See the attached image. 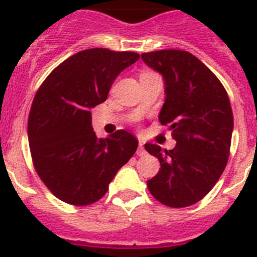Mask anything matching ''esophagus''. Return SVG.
<instances>
[{"mask_svg":"<svg viewBox=\"0 0 257 257\" xmlns=\"http://www.w3.org/2000/svg\"><path fill=\"white\" fill-rule=\"evenodd\" d=\"M145 153H147V151H145L144 148V144L140 143V144H139V149H137V155H139V156H145Z\"/></svg>","mask_w":257,"mask_h":257,"instance_id":"obj_1","label":"esophagus"}]
</instances>
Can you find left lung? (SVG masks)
<instances>
[{
	"label": "left lung",
	"mask_w": 257,
	"mask_h": 257,
	"mask_svg": "<svg viewBox=\"0 0 257 257\" xmlns=\"http://www.w3.org/2000/svg\"><path fill=\"white\" fill-rule=\"evenodd\" d=\"M143 61L164 78L165 101L159 114L169 124L176 147L145 149L160 161L157 175L147 181L156 200L172 208L189 207L211 191L227 165L233 114L219 78L185 50H156Z\"/></svg>",
	"instance_id": "obj_1"
}]
</instances>
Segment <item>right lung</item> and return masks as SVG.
Wrapping results in <instances>:
<instances>
[{
  "instance_id": "obj_1",
  "label": "right lung",
  "mask_w": 257,
  "mask_h": 257,
  "mask_svg": "<svg viewBox=\"0 0 257 257\" xmlns=\"http://www.w3.org/2000/svg\"><path fill=\"white\" fill-rule=\"evenodd\" d=\"M139 58L133 52L82 50L38 89L28 121L30 153L40 179L57 199L72 205L100 200L136 152L139 141L122 129L98 139L90 109L106 100L117 76Z\"/></svg>"
}]
</instances>
